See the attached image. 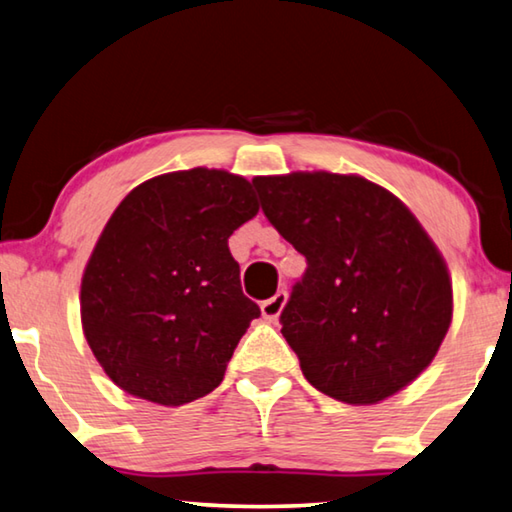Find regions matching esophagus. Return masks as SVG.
Masks as SVG:
<instances>
[{"mask_svg": "<svg viewBox=\"0 0 512 512\" xmlns=\"http://www.w3.org/2000/svg\"><path fill=\"white\" fill-rule=\"evenodd\" d=\"M285 303H288V294L285 292H276L272 299H267L261 303V315L265 321H276L281 317V312L285 308Z\"/></svg>", "mask_w": 512, "mask_h": 512, "instance_id": "obj_1", "label": "esophagus"}]
</instances>
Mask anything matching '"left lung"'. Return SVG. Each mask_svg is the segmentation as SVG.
<instances>
[{
    "instance_id": "obj_1",
    "label": "left lung",
    "mask_w": 512,
    "mask_h": 512,
    "mask_svg": "<svg viewBox=\"0 0 512 512\" xmlns=\"http://www.w3.org/2000/svg\"><path fill=\"white\" fill-rule=\"evenodd\" d=\"M308 270L281 333L312 387L355 407L409 387L452 324V276L407 204L362 175L294 170L251 179Z\"/></svg>"
}]
</instances>
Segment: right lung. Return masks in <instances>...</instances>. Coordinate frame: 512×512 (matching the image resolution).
I'll list each match as a JSON object with an SVG mask.
<instances>
[{
    "label": "right lung",
    "instance_id": "obj_1",
    "mask_svg": "<svg viewBox=\"0 0 512 512\" xmlns=\"http://www.w3.org/2000/svg\"><path fill=\"white\" fill-rule=\"evenodd\" d=\"M258 213L251 182L197 166L123 197L80 281V324L107 378L179 407L211 393L261 308L240 288L229 236Z\"/></svg>",
    "mask_w": 512,
    "mask_h": 512
}]
</instances>
